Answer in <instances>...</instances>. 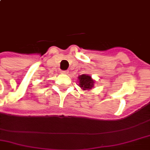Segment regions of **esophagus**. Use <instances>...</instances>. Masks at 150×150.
<instances>
[{"label": "esophagus", "instance_id": "34e87169", "mask_svg": "<svg viewBox=\"0 0 150 150\" xmlns=\"http://www.w3.org/2000/svg\"><path fill=\"white\" fill-rule=\"evenodd\" d=\"M60 73L61 74H64V75H65V74H67L68 71H61Z\"/></svg>", "mask_w": 150, "mask_h": 150}]
</instances>
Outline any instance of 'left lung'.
Segmentation results:
<instances>
[{
	"instance_id": "1",
	"label": "left lung",
	"mask_w": 150,
	"mask_h": 150,
	"mask_svg": "<svg viewBox=\"0 0 150 150\" xmlns=\"http://www.w3.org/2000/svg\"><path fill=\"white\" fill-rule=\"evenodd\" d=\"M79 85L81 88L84 91L86 90H91L94 86L95 81L92 79V78L88 75H83L79 76Z\"/></svg>"
}]
</instances>
